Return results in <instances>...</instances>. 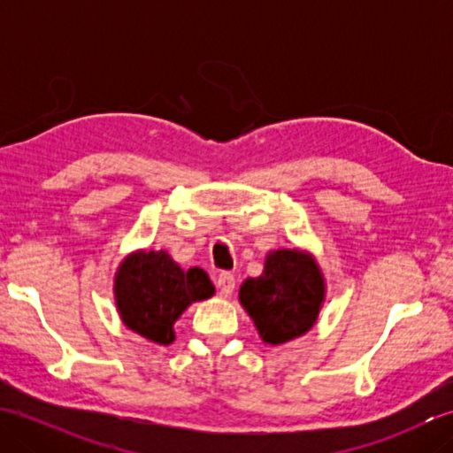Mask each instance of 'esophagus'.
<instances>
[{"label":"esophagus","mask_w":453,"mask_h":453,"mask_svg":"<svg viewBox=\"0 0 453 453\" xmlns=\"http://www.w3.org/2000/svg\"><path fill=\"white\" fill-rule=\"evenodd\" d=\"M216 286L219 294L224 297H229L235 290V278L232 273H219L216 278Z\"/></svg>","instance_id":"esophagus-1"}]
</instances>
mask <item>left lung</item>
I'll return each mask as SVG.
<instances>
[{
  "label": "left lung",
  "instance_id": "8db88e82",
  "mask_svg": "<svg viewBox=\"0 0 453 453\" xmlns=\"http://www.w3.org/2000/svg\"><path fill=\"white\" fill-rule=\"evenodd\" d=\"M326 296L319 263L305 249H274L265 257L263 274L239 288V303L265 344L280 346L315 325Z\"/></svg>",
  "mask_w": 453,
  "mask_h": 453
}]
</instances>
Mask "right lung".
Masks as SVG:
<instances>
[{
    "label": "right lung",
    "mask_w": 453,
    "mask_h": 453,
    "mask_svg": "<svg viewBox=\"0 0 453 453\" xmlns=\"http://www.w3.org/2000/svg\"><path fill=\"white\" fill-rule=\"evenodd\" d=\"M114 305L124 326L150 342L175 341L173 325L188 305L216 294L210 276L198 266L188 271L167 251H132L114 273Z\"/></svg>",
    "instance_id": "right-lung-1"
}]
</instances>
